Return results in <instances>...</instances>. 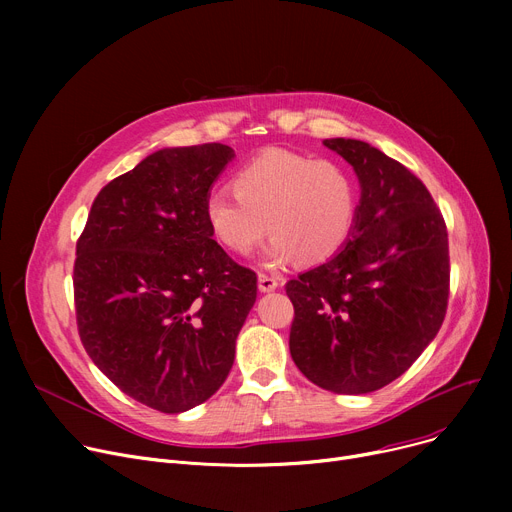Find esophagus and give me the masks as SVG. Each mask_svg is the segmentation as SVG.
Listing matches in <instances>:
<instances>
[{
    "label": "esophagus",
    "instance_id": "esophagus-1",
    "mask_svg": "<svg viewBox=\"0 0 512 512\" xmlns=\"http://www.w3.org/2000/svg\"><path fill=\"white\" fill-rule=\"evenodd\" d=\"M278 288V278L267 276V274H259V290L261 292H272Z\"/></svg>",
    "mask_w": 512,
    "mask_h": 512
}]
</instances>
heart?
Returning a JSON list of instances; mask_svg holds the SVG:
<instances>
[{
	"instance_id": "heart-1",
	"label": "heart",
	"mask_w": 512,
	"mask_h": 512,
	"mask_svg": "<svg viewBox=\"0 0 512 512\" xmlns=\"http://www.w3.org/2000/svg\"><path fill=\"white\" fill-rule=\"evenodd\" d=\"M232 186L234 195L213 191L203 205L209 234L232 255H249L270 230L265 265L282 267L297 257L315 265L340 253L353 234L357 184L336 161L265 151L234 174Z\"/></svg>"
}]
</instances>
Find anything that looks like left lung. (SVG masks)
<instances>
[{
  "label": "left lung",
  "mask_w": 512,
  "mask_h": 512,
  "mask_svg": "<svg viewBox=\"0 0 512 512\" xmlns=\"http://www.w3.org/2000/svg\"><path fill=\"white\" fill-rule=\"evenodd\" d=\"M324 145L353 166L361 199L351 238L286 284L290 355L315 386L369 394L405 373L442 326L448 234L425 184L357 139Z\"/></svg>",
  "instance_id": "left-lung-1"
}]
</instances>
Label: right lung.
Wrapping results in <instances>:
<instances>
[{
	"label": "right lung",
	"instance_id": "right-lung-1",
	"mask_svg": "<svg viewBox=\"0 0 512 512\" xmlns=\"http://www.w3.org/2000/svg\"><path fill=\"white\" fill-rule=\"evenodd\" d=\"M232 159L222 143L147 155L101 188L76 242L80 340L124 394L161 413L220 390L257 299L255 272L226 255L203 218Z\"/></svg>",
	"mask_w": 512,
	"mask_h": 512
}]
</instances>
